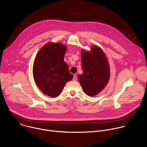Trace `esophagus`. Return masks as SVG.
I'll return each instance as SVG.
<instances>
[{
  "mask_svg": "<svg viewBox=\"0 0 147 147\" xmlns=\"http://www.w3.org/2000/svg\"><path fill=\"white\" fill-rule=\"evenodd\" d=\"M73 81H77V76H76V75H74L73 78Z\"/></svg>",
  "mask_w": 147,
  "mask_h": 147,
  "instance_id": "34e87169",
  "label": "esophagus"
}]
</instances>
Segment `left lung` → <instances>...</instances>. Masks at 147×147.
<instances>
[{"instance_id": "8db88e82", "label": "left lung", "mask_w": 147, "mask_h": 147, "mask_svg": "<svg viewBox=\"0 0 147 147\" xmlns=\"http://www.w3.org/2000/svg\"><path fill=\"white\" fill-rule=\"evenodd\" d=\"M81 64L83 73L78 75L80 85L88 96H95L105 88L110 79L106 55L101 48L93 45L89 51H82Z\"/></svg>"}]
</instances>
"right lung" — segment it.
<instances>
[{
    "label": "right lung",
    "mask_w": 147,
    "mask_h": 147,
    "mask_svg": "<svg viewBox=\"0 0 147 147\" xmlns=\"http://www.w3.org/2000/svg\"><path fill=\"white\" fill-rule=\"evenodd\" d=\"M67 47L61 42H49L41 48L34 61L33 75L38 88L52 97L60 94L73 75L64 61Z\"/></svg>",
    "instance_id": "right-lung-1"
}]
</instances>
